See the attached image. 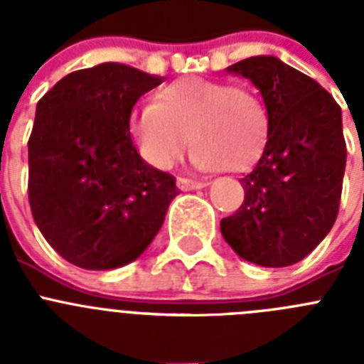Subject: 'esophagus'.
Instances as JSON below:
<instances>
[{
  "mask_svg": "<svg viewBox=\"0 0 364 364\" xmlns=\"http://www.w3.org/2000/svg\"><path fill=\"white\" fill-rule=\"evenodd\" d=\"M178 189L180 191H193V189H202L205 188V182H198V180H191V178H178Z\"/></svg>",
  "mask_w": 364,
  "mask_h": 364,
  "instance_id": "esophagus-1",
  "label": "esophagus"
}]
</instances>
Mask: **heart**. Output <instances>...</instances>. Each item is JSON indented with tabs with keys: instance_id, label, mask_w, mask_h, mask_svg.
Here are the masks:
<instances>
[{
	"instance_id": "1",
	"label": "heart",
	"mask_w": 364,
	"mask_h": 364,
	"mask_svg": "<svg viewBox=\"0 0 364 364\" xmlns=\"http://www.w3.org/2000/svg\"><path fill=\"white\" fill-rule=\"evenodd\" d=\"M268 129V107L255 91L198 76L166 85L129 118L138 153L159 169L178 164L191 140L198 169L242 171L260 156Z\"/></svg>"
}]
</instances>
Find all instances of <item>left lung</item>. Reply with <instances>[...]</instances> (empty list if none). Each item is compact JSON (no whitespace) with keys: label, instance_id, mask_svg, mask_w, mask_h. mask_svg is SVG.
Segmentation results:
<instances>
[{"label":"left lung","instance_id":"obj_1","mask_svg":"<svg viewBox=\"0 0 364 364\" xmlns=\"http://www.w3.org/2000/svg\"><path fill=\"white\" fill-rule=\"evenodd\" d=\"M226 73L259 89L269 129L259 162L240 178L242 205L220 220L222 237L247 262L291 266L337 218L346 167L341 107L315 80L275 56L246 58Z\"/></svg>","mask_w":364,"mask_h":364}]
</instances>
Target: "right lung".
Masks as SVG:
<instances>
[{"instance_id":"right-lung-1","label":"right lung","mask_w":364,"mask_h":364,"mask_svg":"<svg viewBox=\"0 0 364 364\" xmlns=\"http://www.w3.org/2000/svg\"><path fill=\"white\" fill-rule=\"evenodd\" d=\"M162 82L107 62L67 74L38 102L28 202L45 240L70 264H129L162 228L176 180L149 166L129 133L138 98Z\"/></svg>"}]
</instances>
